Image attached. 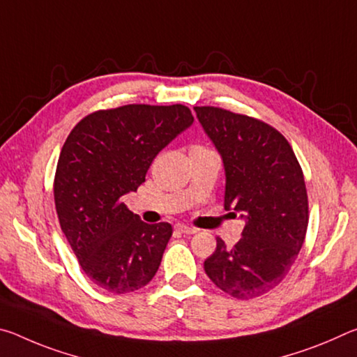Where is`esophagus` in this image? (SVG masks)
<instances>
[{
  "label": "esophagus",
  "mask_w": 357,
  "mask_h": 357,
  "mask_svg": "<svg viewBox=\"0 0 357 357\" xmlns=\"http://www.w3.org/2000/svg\"><path fill=\"white\" fill-rule=\"evenodd\" d=\"M176 229L179 233H183V234H193V233H197L198 229L195 228V227H189V225H184V223H178L176 225Z\"/></svg>",
  "instance_id": "1"
}]
</instances>
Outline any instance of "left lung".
<instances>
[{"label": "left lung", "mask_w": 357, "mask_h": 357, "mask_svg": "<svg viewBox=\"0 0 357 357\" xmlns=\"http://www.w3.org/2000/svg\"><path fill=\"white\" fill-rule=\"evenodd\" d=\"M225 168V206L245 220L233 247L217 238L204 271L222 291L247 301L285 279L304 244L309 200L304 174L279 130L219 107H193Z\"/></svg>", "instance_id": "left-lung-1"}]
</instances>
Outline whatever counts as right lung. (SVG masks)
<instances>
[{
	"label": "right lung",
	"mask_w": 357,
	"mask_h": 357,
	"mask_svg": "<svg viewBox=\"0 0 357 357\" xmlns=\"http://www.w3.org/2000/svg\"><path fill=\"white\" fill-rule=\"evenodd\" d=\"M192 123L185 105L130 104L88 114L66 140L53 184L59 225L105 291H135L159 269L172 225L144 223L121 197L144 183L154 157Z\"/></svg>",
	"instance_id": "1"
}]
</instances>
